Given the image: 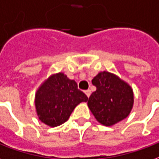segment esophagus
I'll return each mask as SVG.
<instances>
[{"label":"esophagus","mask_w":159,"mask_h":159,"mask_svg":"<svg viewBox=\"0 0 159 159\" xmlns=\"http://www.w3.org/2000/svg\"><path fill=\"white\" fill-rule=\"evenodd\" d=\"M84 93H85V95L87 96V97H90V96H91V90H86V91H84Z\"/></svg>","instance_id":"34e87169"}]
</instances>
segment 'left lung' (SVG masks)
I'll use <instances>...</instances> for the list:
<instances>
[{
    "label": "left lung",
    "mask_w": 159,
    "mask_h": 159,
    "mask_svg": "<svg viewBox=\"0 0 159 159\" xmlns=\"http://www.w3.org/2000/svg\"><path fill=\"white\" fill-rule=\"evenodd\" d=\"M91 82L97 91L87 104L98 122L112 126L129 116L134 105V93L128 83L107 71L98 73Z\"/></svg>",
    "instance_id": "8db88e82"
}]
</instances>
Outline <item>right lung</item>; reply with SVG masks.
Returning <instances> with one entry per match:
<instances>
[{
	"label": "right lung",
	"mask_w": 159,
	"mask_h": 159,
	"mask_svg": "<svg viewBox=\"0 0 159 159\" xmlns=\"http://www.w3.org/2000/svg\"><path fill=\"white\" fill-rule=\"evenodd\" d=\"M87 101L77 83L60 72L51 75L37 89L34 107L40 121L56 127L68 120L75 107Z\"/></svg>",
	"instance_id": "add662e5"
}]
</instances>
